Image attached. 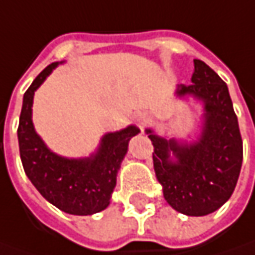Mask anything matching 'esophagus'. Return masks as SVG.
<instances>
[{
	"label": "esophagus",
	"mask_w": 255,
	"mask_h": 255,
	"mask_svg": "<svg viewBox=\"0 0 255 255\" xmlns=\"http://www.w3.org/2000/svg\"><path fill=\"white\" fill-rule=\"evenodd\" d=\"M136 123H138V126L139 127H145V124L148 123V116L145 113H139L136 116Z\"/></svg>",
	"instance_id": "34e87169"
}]
</instances>
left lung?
<instances>
[{
    "instance_id": "8db88e82",
    "label": "left lung",
    "mask_w": 255,
    "mask_h": 255,
    "mask_svg": "<svg viewBox=\"0 0 255 255\" xmlns=\"http://www.w3.org/2000/svg\"><path fill=\"white\" fill-rule=\"evenodd\" d=\"M177 96L191 95L204 103L198 141L180 143L146 129L153 145V167L167 204L180 214H212L232 197L243 162V141L228 86L201 60H194L191 85ZM173 153L175 159L170 157Z\"/></svg>"
}]
</instances>
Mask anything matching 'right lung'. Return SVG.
Segmentation results:
<instances>
[{"label": "right lung", "instance_id": "1", "mask_svg": "<svg viewBox=\"0 0 255 255\" xmlns=\"http://www.w3.org/2000/svg\"><path fill=\"white\" fill-rule=\"evenodd\" d=\"M58 64L61 62L43 69L25 92L18 127L20 160L33 186L54 207L71 215H93L109 207L128 142L139 129L128 126L106 134L96 153L84 159H68L51 152L34 131L32 105L36 89Z\"/></svg>", "mask_w": 255, "mask_h": 255}]
</instances>
